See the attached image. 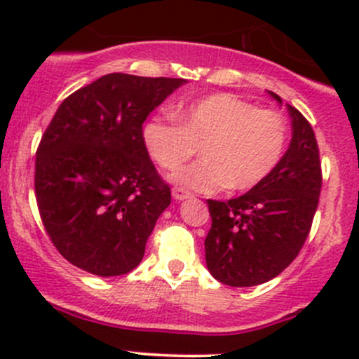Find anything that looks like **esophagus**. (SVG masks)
Returning a JSON list of instances; mask_svg holds the SVG:
<instances>
[{"label": "esophagus", "instance_id": "1", "mask_svg": "<svg viewBox=\"0 0 359 359\" xmlns=\"http://www.w3.org/2000/svg\"><path fill=\"white\" fill-rule=\"evenodd\" d=\"M172 196H173V200H175V201H184V200H187V198H189V193H187V191H184V189H180V187H175V189L172 191Z\"/></svg>", "mask_w": 359, "mask_h": 359}]
</instances>
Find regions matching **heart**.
I'll return each mask as SVG.
<instances>
[{
    "label": "heart",
    "mask_w": 359,
    "mask_h": 359,
    "mask_svg": "<svg viewBox=\"0 0 359 359\" xmlns=\"http://www.w3.org/2000/svg\"><path fill=\"white\" fill-rule=\"evenodd\" d=\"M172 119L153 116L140 130L142 144L161 168L175 170L194 156L203 159L173 173V182L203 193L222 187L250 191L283 159L288 128L280 112L259 109L227 93L182 104Z\"/></svg>",
    "instance_id": "heart-1"
}]
</instances>
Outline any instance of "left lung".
<instances>
[{"label": "left lung", "mask_w": 359, "mask_h": 359, "mask_svg": "<svg viewBox=\"0 0 359 359\" xmlns=\"http://www.w3.org/2000/svg\"><path fill=\"white\" fill-rule=\"evenodd\" d=\"M276 102L281 97L269 92ZM292 140L273 173L243 196L208 200L212 227L205 240L210 274L229 287H255L293 262L311 231L321 191V163L313 126L288 106Z\"/></svg>", "instance_id": "8db88e82"}]
</instances>
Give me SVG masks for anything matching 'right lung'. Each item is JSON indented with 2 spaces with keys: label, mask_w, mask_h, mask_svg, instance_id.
Wrapping results in <instances>:
<instances>
[{
  "label": "right lung",
  "mask_w": 359,
  "mask_h": 359,
  "mask_svg": "<svg viewBox=\"0 0 359 359\" xmlns=\"http://www.w3.org/2000/svg\"><path fill=\"white\" fill-rule=\"evenodd\" d=\"M184 83L112 72L59 106L36 153L34 189L43 226L72 266L109 278L140 264L172 201L140 130Z\"/></svg>",
  "instance_id": "1"
}]
</instances>
